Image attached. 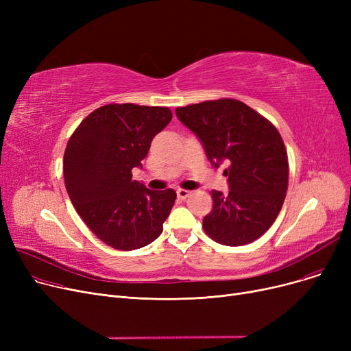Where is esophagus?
Listing matches in <instances>:
<instances>
[{"label":"esophagus","instance_id":"esophagus-1","mask_svg":"<svg viewBox=\"0 0 351 351\" xmlns=\"http://www.w3.org/2000/svg\"><path fill=\"white\" fill-rule=\"evenodd\" d=\"M176 195H178L179 199H186V197L191 195V192L186 191V189H178V191H176Z\"/></svg>","mask_w":351,"mask_h":351}]
</instances>
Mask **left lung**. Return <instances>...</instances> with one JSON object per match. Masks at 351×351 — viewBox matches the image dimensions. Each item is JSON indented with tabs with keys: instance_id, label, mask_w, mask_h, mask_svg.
Segmentation results:
<instances>
[{
	"instance_id": "left-lung-1",
	"label": "left lung",
	"mask_w": 351,
	"mask_h": 351,
	"mask_svg": "<svg viewBox=\"0 0 351 351\" xmlns=\"http://www.w3.org/2000/svg\"><path fill=\"white\" fill-rule=\"evenodd\" d=\"M176 115L200 139L212 165L229 163V193L212 191L213 208L204 230L225 246L259 239L282 210L289 160L276 126L242 101L220 98L176 108Z\"/></svg>"
}]
</instances>
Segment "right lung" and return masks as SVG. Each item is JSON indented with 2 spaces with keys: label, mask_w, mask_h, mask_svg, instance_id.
<instances>
[{
  "label": "right lung",
  "mask_w": 351,
  "mask_h": 351,
  "mask_svg": "<svg viewBox=\"0 0 351 351\" xmlns=\"http://www.w3.org/2000/svg\"><path fill=\"white\" fill-rule=\"evenodd\" d=\"M171 119L166 106L108 104L90 112L66 143L64 179L72 205L92 233L117 250L152 243L173 208V189L149 191L132 179Z\"/></svg>",
  "instance_id": "right-lung-1"
}]
</instances>
